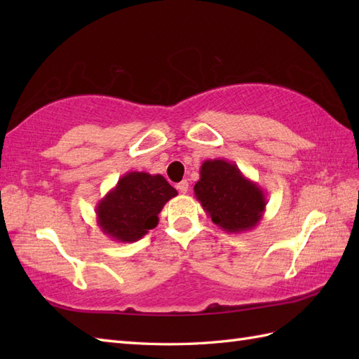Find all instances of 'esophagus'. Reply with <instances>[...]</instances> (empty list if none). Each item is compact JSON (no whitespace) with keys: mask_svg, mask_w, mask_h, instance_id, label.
I'll use <instances>...</instances> for the list:
<instances>
[{"mask_svg":"<svg viewBox=\"0 0 359 359\" xmlns=\"http://www.w3.org/2000/svg\"><path fill=\"white\" fill-rule=\"evenodd\" d=\"M177 189H179V191H180L182 194H187V193H188V189H189L188 182H187V180H182L180 184H177Z\"/></svg>","mask_w":359,"mask_h":359,"instance_id":"34e87169","label":"esophagus"}]
</instances>
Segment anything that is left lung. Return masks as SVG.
<instances>
[{"instance_id": "1", "label": "left lung", "mask_w": 359, "mask_h": 359, "mask_svg": "<svg viewBox=\"0 0 359 359\" xmlns=\"http://www.w3.org/2000/svg\"><path fill=\"white\" fill-rule=\"evenodd\" d=\"M194 196L212 222L233 234L253 230L266 207L264 189L245 177L238 165L224 158L202 163Z\"/></svg>"}]
</instances>
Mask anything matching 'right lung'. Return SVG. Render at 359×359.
<instances>
[{"label":"right lung","mask_w":359,"mask_h":359,"mask_svg":"<svg viewBox=\"0 0 359 359\" xmlns=\"http://www.w3.org/2000/svg\"><path fill=\"white\" fill-rule=\"evenodd\" d=\"M175 196L162 174L129 171L98 201L97 225L112 241L135 242L157 226L160 211Z\"/></svg>","instance_id":"right-lung-1"}]
</instances>
